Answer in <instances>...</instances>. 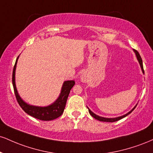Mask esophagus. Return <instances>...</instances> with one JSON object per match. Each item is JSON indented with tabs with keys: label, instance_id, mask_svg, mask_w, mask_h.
I'll return each mask as SVG.
<instances>
[{
	"label": "esophagus",
	"instance_id": "obj_1",
	"mask_svg": "<svg viewBox=\"0 0 153 153\" xmlns=\"http://www.w3.org/2000/svg\"><path fill=\"white\" fill-rule=\"evenodd\" d=\"M80 80L83 82H85L88 81V76L86 75V74L82 73V74L81 75V76H80Z\"/></svg>",
	"mask_w": 153,
	"mask_h": 153
}]
</instances>
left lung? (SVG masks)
<instances>
[{"mask_svg":"<svg viewBox=\"0 0 153 153\" xmlns=\"http://www.w3.org/2000/svg\"><path fill=\"white\" fill-rule=\"evenodd\" d=\"M133 51H134V53H135V56H136V57H137V60H138V62H139V63H140V68H141V69H142V71H143V73H144V70H143V60H142V58H141V57H140V54H139V53L137 52V51H136V50H135V49H133ZM137 105H136L133 108H132V109L130 110V111H129L128 112V113H126V114H125V115H122V116H120V117H113V118H108V117H101V116H99V115H96V114H95L94 113H93V112H92L91 110L89 109V108H88V111H89V113L91 114V115L92 117H94V118H95L96 120H99V121H102V122H110V123H113V122H115V121H117V120H121L122 118H123V117H126L127 115H129V114H130L132 112V110H133L134 109H135V108H136V106H137Z\"/></svg>","mask_w":153,"mask_h":153,"instance_id":"8db88e82","label":"left lung"}]
</instances>
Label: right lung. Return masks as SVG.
I'll list each match as a JSON object with an SVG mask.
<instances>
[{
  "label": "right lung",
  "mask_w": 153,
  "mask_h": 153,
  "mask_svg": "<svg viewBox=\"0 0 153 153\" xmlns=\"http://www.w3.org/2000/svg\"><path fill=\"white\" fill-rule=\"evenodd\" d=\"M18 58H19V56L16 59V63H15L13 68V71L12 78L14 93L15 95H16L18 104L20 105L22 109L27 114L35 117V118L40 120L49 121L58 118L63 113L66 102H67L68 97L72 88L74 86L75 81L74 80H67V81L64 82L63 84H62L61 91H60L59 97L56 99V100L54 102L49 105L40 107L27 104V102H25L21 98V96L18 94L16 85V78H15V76H16V65H17Z\"/></svg>",
  "instance_id": "add662e5"
}]
</instances>
